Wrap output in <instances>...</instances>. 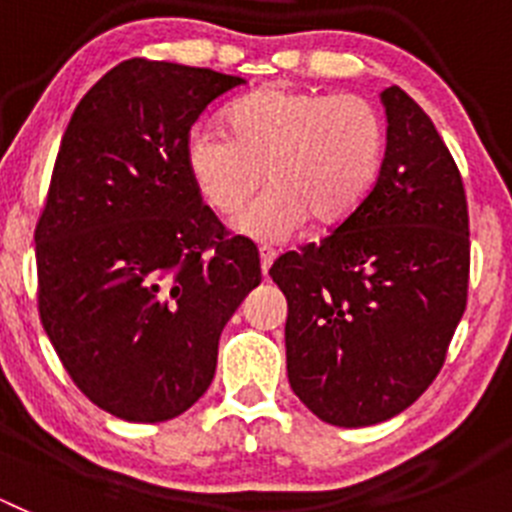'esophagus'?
I'll list each match as a JSON object with an SVG mask.
<instances>
[{
  "instance_id": "34e87169",
  "label": "esophagus",
  "mask_w": 512,
  "mask_h": 512,
  "mask_svg": "<svg viewBox=\"0 0 512 512\" xmlns=\"http://www.w3.org/2000/svg\"><path fill=\"white\" fill-rule=\"evenodd\" d=\"M259 259H261V274L269 277V269L271 264H274V259H277V253L269 251V248H259Z\"/></svg>"
}]
</instances>
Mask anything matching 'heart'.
Instances as JSON below:
<instances>
[{"label": "heart", "instance_id": "1", "mask_svg": "<svg viewBox=\"0 0 512 512\" xmlns=\"http://www.w3.org/2000/svg\"><path fill=\"white\" fill-rule=\"evenodd\" d=\"M228 133L200 125L187 138V169L212 210L233 215L260 181L270 187L233 220L251 241L284 243L312 217L336 228L374 189L384 158L379 112L356 94L274 84L238 99Z\"/></svg>", "mask_w": 512, "mask_h": 512}]
</instances>
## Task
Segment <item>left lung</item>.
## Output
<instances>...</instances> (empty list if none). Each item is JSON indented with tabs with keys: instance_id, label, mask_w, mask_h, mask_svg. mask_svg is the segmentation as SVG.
I'll return each mask as SVG.
<instances>
[{
	"instance_id": "1",
	"label": "left lung",
	"mask_w": 512,
	"mask_h": 512,
	"mask_svg": "<svg viewBox=\"0 0 512 512\" xmlns=\"http://www.w3.org/2000/svg\"><path fill=\"white\" fill-rule=\"evenodd\" d=\"M379 99L387 148L364 205L269 269L287 297L292 392L341 428L410 408L441 372L467 307L469 215L459 169L413 97L387 87Z\"/></svg>"
}]
</instances>
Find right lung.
Masks as SVG:
<instances>
[{"mask_svg": "<svg viewBox=\"0 0 512 512\" xmlns=\"http://www.w3.org/2000/svg\"><path fill=\"white\" fill-rule=\"evenodd\" d=\"M241 76L130 58L84 94L35 228L38 302L84 395L130 423L200 400L217 341L261 284L259 253L225 238L187 169V138Z\"/></svg>", "mask_w": 512, "mask_h": 512, "instance_id": "1", "label": "right lung"}]
</instances>
